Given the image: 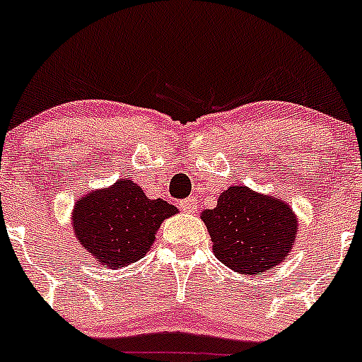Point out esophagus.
<instances>
[{"mask_svg":"<svg viewBox=\"0 0 362 362\" xmlns=\"http://www.w3.org/2000/svg\"><path fill=\"white\" fill-rule=\"evenodd\" d=\"M180 209L182 212H188V214H193L197 211V198L195 197H189L186 198V200H181L180 202Z\"/></svg>","mask_w":362,"mask_h":362,"instance_id":"esophagus-1","label":"esophagus"}]
</instances>
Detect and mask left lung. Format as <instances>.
Segmentation results:
<instances>
[{
    "mask_svg": "<svg viewBox=\"0 0 362 362\" xmlns=\"http://www.w3.org/2000/svg\"><path fill=\"white\" fill-rule=\"evenodd\" d=\"M212 252L240 274H262L285 262L298 231L297 214L283 198L248 186H229L214 209L202 211Z\"/></svg>",
    "mask_w": 362,
    "mask_h": 362,
    "instance_id": "1",
    "label": "left lung"
}]
</instances>
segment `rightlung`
Instances as JSON below:
<instances>
[{
	"label": "right lung",
	"mask_w": 362,
	"mask_h": 362,
	"mask_svg": "<svg viewBox=\"0 0 362 362\" xmlns=\"http://www.w3.org/2000/svg\"><path fill=\"white\" fill-rule=\"evenodd\" d=\"M162 198H148L129 177L77 198L72 209L76 240L93 259L120 269L145 257L160 224L177 214Z\"/></svg>",
	"instance_id": "obj_1"
}]
</instances>
